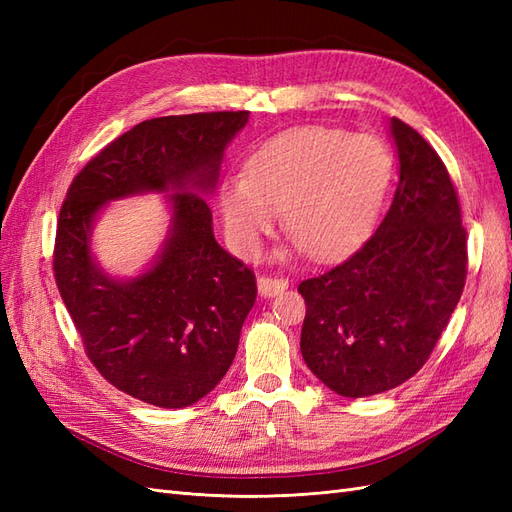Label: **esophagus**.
<instances>
[{"mask_svg":"<svg viewBox=\"0 0 512 512\" xmlns=\"http://www.w3.org/2000/svg\"><path fill=\"white\" fill-rule=\"evenodd\" d=\"M258 292L262 297H275V294H280L282 290L288 288V280L284 277H273V275H258Z\"/></svg>","mask_w":512,"mask_h":512,"instance_id":"34e87169","label":"esophagus"}]
</instances>
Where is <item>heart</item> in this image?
Segmentation results:
<instances>
[{"mask_svg": "<svg viewBox=\"0 0 512 512\" xmlns=\"http://www.w3.org/2000/svg\"><path fill=\"white\" fill-rule=\"evenodd\" d=\"M393 158L374 134L297 128L271 138L230 175L220 192L226 237L243 256L271 235L277 211L316 258H337L374 226L389 188Z\"/></svg>", "mask_w": 512, "mask_h": 512, "instance_id": "heart-1", "label": "heart"}]
</instances>
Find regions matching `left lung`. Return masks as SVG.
<instances>
[{
    "label": "left lung",
    "mask_w": 512,
    "mask_h": 512,
    "mask_svg": "<svg viewBox=\"0 0 512 512\" xmlns=\"http://www.w3.org/2000/svg\"><path fill=\"white\" fill-rule=\"evenodd\" d=\"M399 181L378 230L342 265L299 284L301 352L344 397H369L421 369L461 299L468 232L451 175L425 138L393 117Z\"/></svg>",
    "instance_id": "obj_1"
}]
</instances>
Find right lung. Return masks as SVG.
Instances as JSON below:
<instances>
[{
  "label": "right lung",
  "mask_w": 512,
  "mask_h": 512,
  "mask_svg": "<svg viewBox=\"0 0 512 512\" xmlns=\"http://www.w3.org/2000/svg\"><path fill=\"white\" fill-rule=\"evenodd\" d=\"M247 117L220 111L138 123L85 164L61 205L53 252L61 299L102 378L145 404L185 408L211 393L254 307V271L215 241L205 198ZM168 189L174 224L159 260L134 281L108 278L88 250L95 213L108 199Z\"/></svg>",
  "instance_id": "right-lung-1"
}]
</instances>
